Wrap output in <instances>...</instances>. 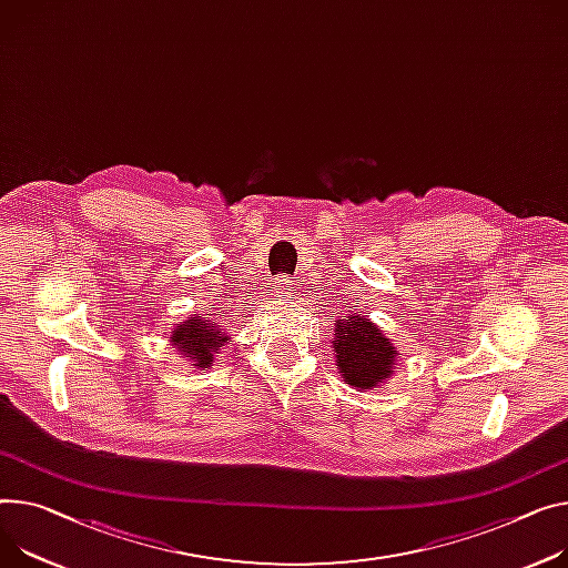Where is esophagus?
Returning <instances> with one entry per match:
<instances>
[{
	"mask_svg": "<svg viewBox=\"0 0 568 568\" xmlns=\"http://www.w3.org/2000/svg\"><path fill=\"white\" fill-rule=\"evenodd\" d=\"M275 288H277V293H286V291H291V282L288 280H277Z\"/></svg>",
	"mask_w": 568,
	"mask_h": 568,
	"instance_id": "1",
	"label": "esophagus"
}]
</instances>
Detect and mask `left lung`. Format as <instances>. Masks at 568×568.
<instances>
[{"instance_id": "8db88e82", "label": "left lung", "mask_w": 568, "mask_h": 568, "mask_svg": "<svg viewBox=\"0 0 568 568\" xmlns=\"http://www.w3.org/2000/svg\"><path fill=\"white\" fill-rule=\"evenodd\" d=\"M334 355L343 382L359 390L377 388L398 359V351L382 329L362 314H347L334 323Z\"/></svg>"}]
</instances>
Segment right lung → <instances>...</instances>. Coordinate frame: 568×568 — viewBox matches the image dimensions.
I'll return each instance as SVG.
<instances>
[{
    "label": "right lung",
    "instance_id": "add662e5",
    "mask_svg": "<svg viewBox=\"0 0 568 568\" xmlns=\"http://www.w3.org/2000/svg\"><path fill=\"white\" fill-rule=\"evenodd\" d=\"M172 345L178 347V353L189 357V362H193L191 366L197 368H209L217 355V351L230 341L223 332H221V323H215V318L211 314H195L193 318L184 321L182 325H178L170 334Z\"/></svg>",
    "mask_w": 568,
    "mask_h": 568
}]
</instances>
